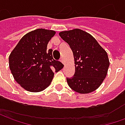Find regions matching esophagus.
Segmentation results:
<instances>
[{"label":"esophagus","instance_id":"esophagus-1","mask_svg":"<svg viewBox=\"0 0 125 125\" xmlns=\"http://www.w3.org/2000/svg\"><path fill=\"white\" fill-rule=\"evenodd\" d=\"M60 62L62 63L63 64H64V65H65V61H64V60H63V58H62V59L60 60Z\"/></svg>","mask_w":125,"mask_h":125}]
</instances>
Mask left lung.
Segmentation results:
<instances>
[{
    "instance_id": "1",
    "label": "left lung",
    "mask_w": 125,
    "mask_h": 125,
    "mask_svg": "<svg viewBox=\"0 0 125 125\" xmlns=\"http://www.w3.org/2000/svg\"><path fill=\"white\" fill-rule=\"evenodd\" d=\"M73 52L75 73L67 78L69 86L80 94L92 92L102 84L110 65L106 52L90 33L75 29L59 33Z\"/></svg>"
}]
</instances>
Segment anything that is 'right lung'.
Segmentation results:
<instances>
[{
    "label": "right lung",
    "instance_id": "add662e5",
    "mask_svg": "<svg viewBox=\"0 0 125 125\" xmlns=\"http://www.w3.org/2000/svg\"><path fill=\"white\" fill-rule=\"evenodd\" d=\"M55 31L37 29L21 39L9 58L13 78L24 89L31 92L43 91L52 82L54 72L63 68L53 60L52 49L47 51L48 42Z\"/></svg>",
    "mask_w": 125,
    "mask_h": 125
}]
</instances>
